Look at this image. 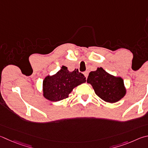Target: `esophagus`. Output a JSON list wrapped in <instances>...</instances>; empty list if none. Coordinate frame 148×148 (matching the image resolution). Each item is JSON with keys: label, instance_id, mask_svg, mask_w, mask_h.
<instances>
[{"label": "esophagus", "instance_id": "esophagus-1", "mask_svg": "<svg viewBox=\"0 0 148 148\" xmlns=\"http://www.w3.org/2000/svg\"><path fill=\"white\" fill-rule=\"evenodd\" d=\"M84 75H85V76L86 78H87V77H88V72L87 71L85 72H84Z\"/></svg>", "mask_w": 148, "mask_h": 148}]
</instances>
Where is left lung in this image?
Segmentation results:
<instances>
[{"label": "left lung", "mask_w": 148, "mask_h": 148, "mask_svg": "<svg viewBox=\"0 0 148 148\" xmlns=\"http://www.w3.org/2000/svg\"><path fill=\"white\" fill-rule=\"evenodd\" d=\"M87 83L92 85L96 95L101 100L111 103L120 101L127 92L122 77L110 74L101 67L90 72Z\"/></svg>", "instance_id": "8db88e82"}]
</instances>
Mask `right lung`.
<instances>
[{"mask_svg": "<svg viewBox=\"0 0 148 148\" xmlns=\"http://www.w3.org/2000/svg\"><path fill=\"white\" fill-rule=\"evenodd\" d=\"M86 82L84 75L75 69L70 72L65 66L55 74L48 75L42 82V95L48 100L58 101L69 97L75 87Z\"/></svg>", "mask_w": 148, "mask_h": 148, "instance_id": "add662e5", "label": "right lung"}]
</instances>
